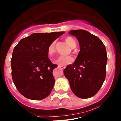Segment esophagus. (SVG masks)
<instances>
[{
	"instance_id": "34e87169",
	"label": "esophagus",
	"mask_w": 121,
	"mask_h": 121,
	"mask_svg": "<svg viewBox=\"0 0 121 121\" xmlns=\"http://www.w3.org/2000/svg\"><path fill=\"white\" fill-rule=\"evenodd\" d=\"M58 67H59L61 69H62V70H64V69L65 68V66H60V65H59V66H58Z\"/></svg>"
}]
</instances>
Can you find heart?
Returning <instances> with one entry per match:
<instances>
[{
    "label": "heart",
    "instance_id": "heart-1",
    "mask_svg": "<svg viewBox=\"0 0 121 121\" xmlns=\"http://www.w3.org/2000/svg\"><path fill=\"white\" fill-rule=\"evenodd\" d=\"M65 40L66 43L68 44V45L71 48H74L76 47V42L73 38H72L71 37H67L65 38ZM55 50H56V45H55V43L53 42L48 47V54L50 56H52L54 53ZM73 62V58L71 57H70V56H60L55 61V63L57 64L58 65H60V66L67 65L68 64H71Z\"/></svg>",
    "mask_w": 121,
    "mask_h": 121
}]
</instances>
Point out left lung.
<instances>
[{
    "mask_svg": "<svg viewBox=\"0 0 121 121\" xmlns=\"http://www.w3.org/2000/svg\"><path fill=\"white\" fill-rule=\"evenodd\" d=\"M69 34L76 37L80 51L74 63L64 70V76L75 95L90 98L96 94L105 81L106 48L98 37L85 30H71Z\"/></svg>",
    "mask_w": 121,
    "mask_h": 121,
    "instance_id": "obj_1",
    "label": "left lung"
}]
</instances>
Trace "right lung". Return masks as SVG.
<instances>
[{
	"mask_svg": "<svg viewBox=\"0 0 121 121\" xmlns=\"http://www.w3.org/2000/svg\"><path fill=\"white\" fill-rule=\"evenodd\" d=\"M64 33L32 34L14 48L11 59L13 82L25 98L39 100L51 92L55 83L52 71L57 65L48 58V47Z\"/></svg>",
	"mask_w": 121,
	"mask_h": 121,
	"instance_id": "right-lung-1",
	"label": "right lung"
}]
</instances>
